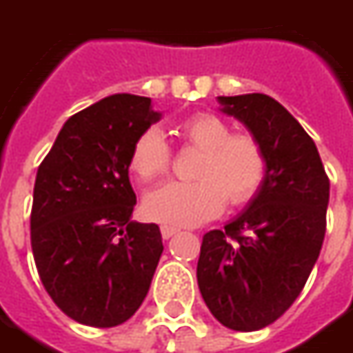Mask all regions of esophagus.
I'll return each instance as SVG.
<instances>
[{"label": "esophagus", "mask_w": 353, "mask_h": 353, "mask_svg": "<svg viewBox=\"0 0 353 353\" xmlns=\"http://www.w3.org/2000/svg\"><path fill=\"white\" fill-rule=\"evenodd\" d=\"M177 231H179V229L172 228V225H162V228H160V233H162V236H164V239H170V236H174Z\"/></svg>", "instance_id": "obj_1"}]
</instances>
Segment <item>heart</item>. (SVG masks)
I'll return each instance as SVG.
<instances>
[{
    "mask_svg": "<svg viewBox=\"0 0 353 353\" xmlns=\"http://www.w3.org/2000/svg\"><path fill=\"white\" fill-rule=\"evenodd\" d=\"M181 141L202 151L193 170L194 181H172L145 196L149 219L191 228L216 218L225 206H243L262 189L268 159L250 134H233L231 125L210 112H199L177 125ZM172 149L159 128L145 130L130 152V170L141 183H151L168 172Z\"/></svg>",
    "mask_w": 353,
    "mask_h": 353,
    "instance_id": "heart-1",
    "label": "heart"
}]
</instances>
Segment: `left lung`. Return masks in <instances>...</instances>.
Here are the masks:
<instances>
[{"mask_svg":"<svg viewBox=\"0 0 353 353\" xmlns=\"http://www.w3.org/2000/svg\"><path fill=\"white\" fill-rule=\"evenodd\" d=\"M218 101L260 141L268 174L243 214L202 236L196 281L223 327L250 332L277 321L314 270L327 229L329 177L314 139L273 97Z\"/></svg>","mask_w":353,"mask_h":353,"instance_id":"left-lung-1","label":"left lung"}]
</instances>
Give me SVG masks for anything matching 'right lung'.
Instances as JSON below:
<instances>
[{
    "label": "right lung",
    "mask_w": 353,
    "mask_h": 353,
    "mask_svg": "<svg viewBox=\"0 0 353 353\" xmlns=\"http://www.w3.org/2000/svg\"><path fill=\"white\" fill-rule=\"evenodd\" d=\"M149 97L118 93L65 122L39 164L30 241L39 279L70 319L107 329L149 292L164 250L157 223L132 221L130 152L159 122Z\"/></svg>",
    "instance_id": "right-lung-1"
}]
</instances>
